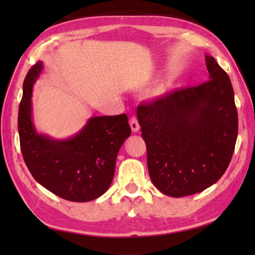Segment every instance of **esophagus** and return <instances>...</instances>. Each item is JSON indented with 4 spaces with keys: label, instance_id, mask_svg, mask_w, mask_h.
I'll return each mask as SVG.
<instances>
[{
    "label": "esophagus",
    "instance_id": "34e87169",
    "mask_svg": "<svg viewBox=\"0 0 255 255\" xmlns=\"http://www.w3.org/2000/svg\"><path fill=\"white\" fill-rule=\"evenodd\" d=\"M129 125H130L131 127V130L133 132H138L140 126H139V123H138V119L136 117H131L130 121H129Z\"/></svg>",
    "mask_w": 255,
    "mask_h": 255
}]
</instances>
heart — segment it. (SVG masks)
Returning <instances> with one entry per match:
<instances>
[{
    "label": "heart",
    "mask_w": 255,
    "mask_h": 255,
    "mask_svg": "<svg viewBox=\"0 0 255 255\" xmlns=\"http://www.w3.org/2000/svg\"><path fill=\"white\" fill-rule=\"evenodd\" d=\"M167 90H169V83L166 81H162V82L158 83L155 86H153L150 91V96L152 97H161L163 96Z\"/></svg>",
    "instance_id": "heart-1"
}]
</instances>
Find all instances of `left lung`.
I'll list each match as a JSON object with an SVG mask.
<instances>
[{
  "mask_svg": "<svg viewBox=\"0 0 255 255\" xmlns=\"http://www.w3.org/2000/svg\"><path fill=\"white\" fill-rule=\"evenodd\" d=\"M208 79L138 106L150 178L171 197L203 192L228 167L238 137V112L229 75L205 56Z\"/></svg>",
  "mask_w": 255,
  "mask_h": 255,
  "instance_id": "8db88e82",
  "label": "left lung"
}]
</instances>
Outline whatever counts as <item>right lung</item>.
Wrapping results in <instances>:
<instances>
[{
    "instance_id": "add662e5",
    "label": "right lung",
    "mask_w": 255,
    "mask_h": 255,
    "mask_svg": "<svg viewBox=\"0 0 255 255\" xmlns=\"http://www.w3.org/2000/svg\"><path fill=\"white\" fill-rule=\"evenodd\" d=\"M44 64L27 73L18 110L20 150L41 186L70 202L99 198L112 184L118 151L131 133L126 114L93 116L73 136L56 139L37 131L32 119V89Z\"/></svg>"
}]
</instances>
